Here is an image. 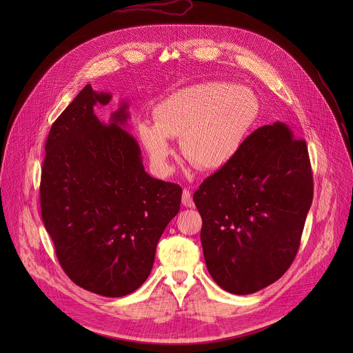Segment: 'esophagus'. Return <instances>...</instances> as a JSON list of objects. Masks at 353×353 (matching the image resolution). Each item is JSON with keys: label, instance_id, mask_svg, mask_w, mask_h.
I'll list each match as a JSON object with an SVG mask.
<instances>
[{"label": "esophagus", "instance_id": "34e87169", "mask_svg": "<svg viewBox=\"0 0 353 353\" xmlns=\"http://www.w3.org/2000/svg\"><path fill=\"white\" fill-rule=\"evenodd\" d=\"M181 203H183V206H184V208H193V206H194L193 199H192V192H190V190H188V189H184V190H183V194H181Z\"/></svg>", "mask_w": 353, "mask_h": 353}]
</instances>
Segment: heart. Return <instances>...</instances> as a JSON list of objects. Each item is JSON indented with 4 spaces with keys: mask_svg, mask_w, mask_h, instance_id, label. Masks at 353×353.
I'll return each mask as SVG.
<instances>
[{
    "mask_svg": "<svg viewBox=\"0 0 353 353\" xmlns=\"http://www.w3.org/2000/svg\"><path fill=\"white\" fill-rule=\"evenodd\" d=\"M261 105L246 87L212 81L181 88L154 107L139 139L160 174L172 172L169 139H180L184 159L200 170H219L242 150Z\"/></svg>",
    "mask_w": 353,
    "mask_h": 353,
    "instance_id": "heart-1",
    "label": "heart"
}]
</instances>
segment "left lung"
Returning a JSON list of instances; mask_svg holds the SVG:
<instances>
[{
	"mask_svg": "<svg viewBox=\"0 0 353 353\" xmlns=\"http://www.w3.org/2000/svg\"><path fill=\"white\" fill-rule=\"evenodd\" d=\"M296 137L281 121L254 130L193 194L208 270L230 293L281 279L299 250L313 176L306 141Z\"/></svg>",
	"mask_w": 353,
	"mask_h": 353,
	"instance_id": "obj_1",
	"label": "left lung"
}]
</instances>
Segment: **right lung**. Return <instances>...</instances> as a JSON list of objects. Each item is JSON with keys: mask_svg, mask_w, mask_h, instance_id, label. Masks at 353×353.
<instances>
[{"mask_svg": "<svg viewBox=\"0 0 353 353\" xmlns=\"http://www.w3.org/2000/svg\"><path fill=\"white\" fill-rule=\"evenodd\" d=\"M111 100L87 84L50 128L41 169V217L70 279L107 298L139 289L156 246L179 213L181 188L144 170L137 141L121 127L127 104L100 121Z\"/></svg>", "mask_w": 353, "mask_h": 353, "instance_id": "add662e5", "label": "right lung"}]
</instances>
